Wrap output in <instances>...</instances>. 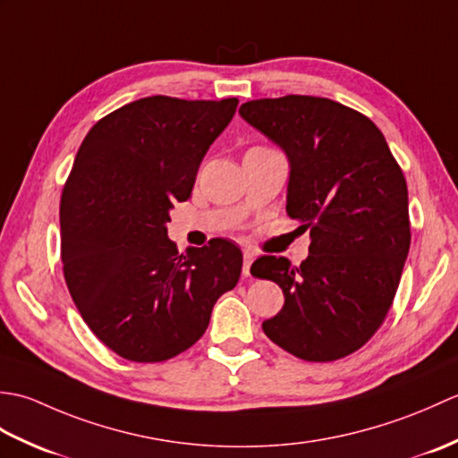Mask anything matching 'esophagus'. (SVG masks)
<instances>
[{"label":"esophagus","instance_id":"34e87169","mask_svg":"<svg viewBox=\"0 0 458 458\" xmlns=\"http://www.w3.org/2000/svg\"><path fill=\"white\" fill-rule=\"evenodd\" d=\"M256 259V254L251 250H244V267H242V271H244V276H250V267L251 264H254Z\"/></svg>","mask_w":458,"mask_h":458}]
</instances>
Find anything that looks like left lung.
<instances>
[{"label":"left lung","instance_id":"left-lung-1","mask_svg":"<svg viewBox=\"0 0 458 458\" xmlns=\"http://www.w3.org/2000/svg\"><path fill=\"white\" fill-rule=\"evenodd\" d=\"M240 115L285 153V210L310 238L299 267L276 256L251 266L285 295L264 333L309 362L352 354L384 323L410 251L400 165L372 120L335 100H251Z\"/></svg>","mask_w":458,"mask_h":458}]
</instances>
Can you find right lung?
<instances>
[{
  "instance_id": "add662e5",
  "label": "right lung",
  "mask_w": 458,
  "mask_h": 458,
  "mask_svg": "<svg viewBox=\"0 0 458 458\" xmlns=\"http://www.w3.org/2000/svg\"><path fill=\"white\" fill-rule=\"evenodd\" d=\"M238 98L149 96L86 135L61 199V254L84 323L131 362H163L204 335L234 289L242 251L230 240L179 254L167 236L174 202L191 197L204 155Z\"/></svg>"
}]
</instances>
